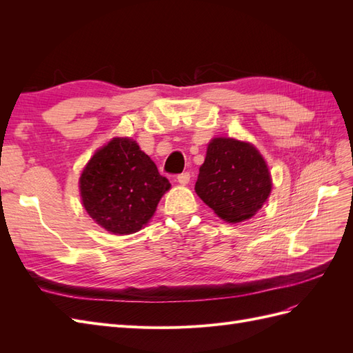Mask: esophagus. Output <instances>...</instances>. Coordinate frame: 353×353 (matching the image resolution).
<instances>
[{
  "instance_id": "obj_1",
  "label": "esophagus",
  "mask_w": 353,
  "mask_h": 353,
  "mask_svg": "<svg viewBox=\"0 0 353 353\" xmlns=\"http://www.w3.org/2000/svg\"><path fill=\"white\" fill-rule=\"evenodd\" d=\"M176 181L181 184V185H187L190 183V174L188 172H184V174H179L176 176Z\"/></svg>"
}]
</instances>
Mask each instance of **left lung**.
Returning a JSON list of instances; mask_svg holds the SVG:
<instances>
[{
  "label": "left lung",
  "mask_w": 353,
  "mask_h": 353,
  "mask_svg": "<svg viewBox=\"0 0 353 353\" xmlns=\"http://www.w3.org/2000/svg\"><path fill=\"white\" fill-rule=\"evenodd\" d=\"M197 196L231 223L252 218L272 190L265 159L253 144L234 138H213L199 169Z\"/></svg>",
  "instance_id": "8db88e82"
}]
</instances>
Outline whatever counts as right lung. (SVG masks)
I'll return each instance as SVG.
<instances>
[{
  "mask_svg": "<svg viewBox=\"0 0 353 353\" xmlns=\"http://www.w3.org/2000/svg\"><path fill=\"white\" fill-rule=\"evenodd\" d=\"M169 188L140 145L119 137L94 153L79 178L85 210L101 228L119 236L140 231Z\"/></svg>",
  "mask_w": 353,
  "mask_h": 353,
  "instance_id": "right-lung-1",
  "label": "right lung"
}]
</instances>
